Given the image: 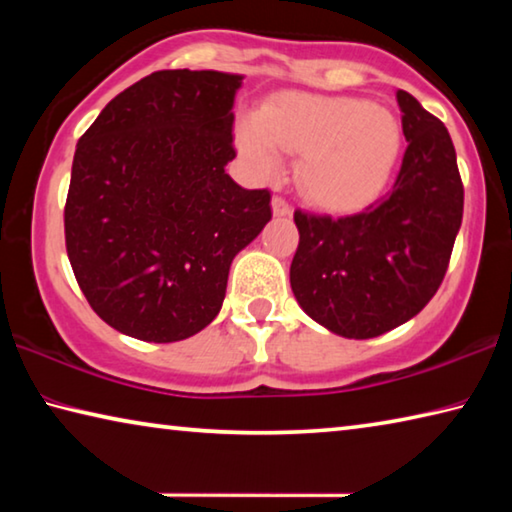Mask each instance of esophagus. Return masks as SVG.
Wrapping results in <instances>:
<instances>
[{
  "label": "esophagus",
  "mask_w": 512,
  "mask_h": 512,
  "mask_svg": "<svg viewBox=\"0 0 512 512\" xmlns=\"http://www.w3.org/2000/svg\"><path fill=\"white\" fill-rule=\"evenodd\" d=\"M291 212V205L287 198L282 196H273V214L275 216H287Z\"/></svg>",
  "instance_id": "34e87169"
}]
</instances>
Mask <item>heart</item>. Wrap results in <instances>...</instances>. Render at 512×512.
<instances>
[{
  "label": "heart",
  "instance_id": "b5f03b06",
  "mask_svg": "<svg viewBox=\"0 0 512 512\" xmlns=\"http://www.w3.org/2000/svg\"><path fill=\"white\" fill-rule=\"evenodd\" d=\"M239 144L259 173L280 171V151L302 153L298 185L311 203L350 212L384 192L402 151L391 110L352 97L282 94L239 124Z\"/></svg>",
  "mask_w": 512,
  "mask_h": 512
}]
</instances>
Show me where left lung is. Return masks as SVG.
<instances>
[{
  "instance_id": "8db88e82",
  "label": "left lung",
  "mask_w": 512,
  "mask_h": 512,
  "mask_svg": "<svg viewBox=\"0 0 512 512\" xmlns=\"http://www.w3.org/2000/svg\"><path fill=\"white\" fill-rule=\"evenodd\" d=\"M406 151L393 187L357 214L298 210L291 289L316 323L372 339L427 307L463 219V180L447 128L397 90Z\"/></svg>"
}]
</instances>
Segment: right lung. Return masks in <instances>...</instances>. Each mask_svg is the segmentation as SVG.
Segmentation results:
<instances>
[{
    "instance_id": "1",
    "label": "right lung",
    "mask_w": 512,
    "mask_h": 512,
    "mask_svg": "<svg viewBox=\"0 0 512 512\" xmlns=\"http://www.w3.org/2000/svg\"><path fill=\"white\" fill-rule=\"evenodd\" d=\"M241 76L160 69L117 94L76 144L65 246L117 332L183 341L219 314L230 264L271 221V192L225 173Z\"/></svg>"
}]
</instances>
